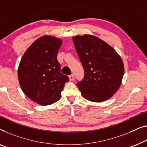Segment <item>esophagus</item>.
I'll use <instances>...</instances> for the list:
<instances>
[{
    "mask_svg": "<svg viewBox=\"0 0 147 147\" xmlns=\"http://www.w3.org/2000/svg\"><path fill=\"white\" fill-rule=\"evenodd\" d=\"M69 79L70 81H74V76L73 75V74H71V75L69 76Z\"/></svg>",
    "mask_w": 147,
    "mask_h": 147,
    "instance_id": "34e87169",
    "label": "esophagus"
}]
</instances>
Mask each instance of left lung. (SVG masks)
I'll return each instance as SVG.
<instances>
[{
  "label": "left lung",
  "instance_id": "left-lung-1",
  "mask_svg": "<svg viewBox=\"0 0 147 147\" xmlns=\"http://www.w3.org/2000/svg\"><path fill=\"white\" fill-rule=\"evenodd\" d=\"M85 75L77 83L83 97L93 102L109 99L117 92L124 75V65L115 49L95 36L72 38Z\"/></svg>",
  "mask_w": 147,
  "mask_h": 147
}]
</instances>
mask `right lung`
Masks as SVG:
<instances>
[{
  "label": "right lung",
  "mask_w": 147,
  "mask_h": 147,
  "mask_svg": "<svg viewBox=\"0 0 147 147\" xmlns=\"http://www.w3.org/2000/svg\"><path fill=\"white\" fill-rule=\"evenodd\" d=\"M60 38L43 36L35 40L21 59L18 69L20 86L24 94L41 105L58 101L69 78L60 72L57 55Z\"/></svg>",
  "instance_id": "obj_1"
}]
</instances>
